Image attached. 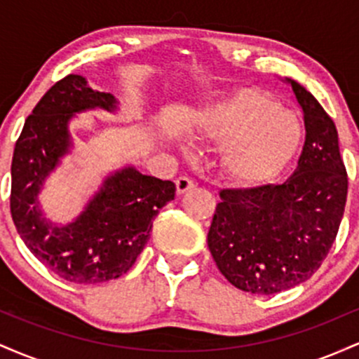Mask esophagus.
I'll return each mask as SVG.
<instances>
[{"mask_svg":"<svg viewBox=\"0 0 359 359\" xmlns=\"http://www.w3.org/2000/svg\"><path fill=\"white\" fill-rule=\"evenodd\" d=\"M175 185H177V192L179 194H184V192H187V191H191V189H194V180L192 179H189V177H185V175H182V177H179V179L175 180Z\"/></svg>","mask_w":359,"mask_h":359,"instance_id":"esophagus-1","label":"esophagus"}]
</instances>
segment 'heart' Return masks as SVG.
<instances>
[{
  "label": "heart",
  "mask_w": 359,
  "mask_h": 359,
  "mask_svg": "<svg viewBox=\"0 0 359 359\" xmlns=\"http://www.w3.org/2000/svg\"><path fill=\"white\" fill-rule=\"evenodd\" d=\"M201 138L228 145L226 167L243 180L277 175L295 154L300 123L294 113L257 89H241L204 113Z\"/></svg>",
  "instance_id": "b5f03b06"
}]
</instances>
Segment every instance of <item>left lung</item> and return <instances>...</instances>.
Wrapping results in <instances>:
<instances>
[{
    "mask_svg": "<svg viewBox=\"0 0 359 359\" xmlns=\"http://www.w3.org/2000/svg\"><path fill=\"white\" fill-rule=\"evenodd\" d=\"M285 82L306 128L294 174L277 185L221 191L208 233L221 273L257 295L278 294L314 275L336 240L348 196L334 121L299 82Z\"/></svg>",
    "mask_w": 359,
    "mask_h": 359,
    "instance_id": "1",
    "label": "left lung"
}]
</instances>
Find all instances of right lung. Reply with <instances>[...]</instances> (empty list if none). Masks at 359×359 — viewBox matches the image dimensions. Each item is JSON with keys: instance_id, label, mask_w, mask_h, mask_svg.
I'll return each instance as SVG.
<instances>
[{"instance_id": "obj_1", "label": "right lung", "mask_w": 359, "mask_h": 359, "mask_svg": "<svg viewBox=\"0 0 359 359\" xmlns=\"http://www.w3.org/2000/svg\"><path fill=\"white\" fill-rule=\"evenodd\" d=\"M114 113L118 100L71 74L52 86L25 121L11 162V217L27 248L47 269L74 283L121 277L150 240L156 214L175 197V184L143 175L133 165L102 180L79 216L55 224L43 216L39 194L71 154L69 123L89 109Z\"/></svg>"}]
</instances>
